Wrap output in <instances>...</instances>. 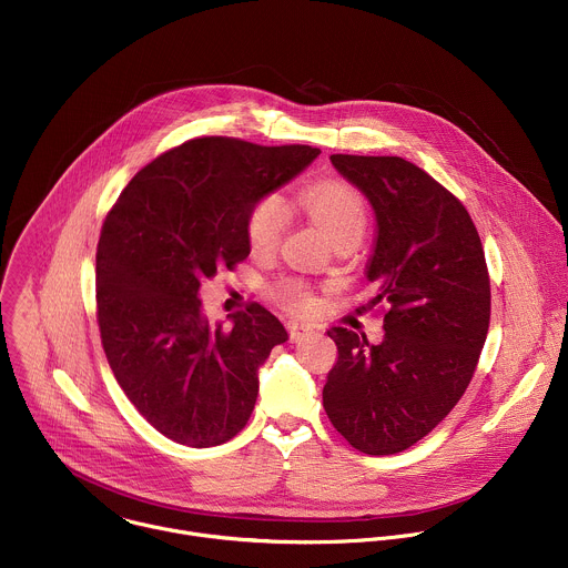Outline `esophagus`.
<instances>
[{"label":"esophagus","mask_w":568,"mask_h":568,"mask_svg":"<svg viewBox=\"0 0 568 568\" xmlns=\"http://www.w3.org/2000/svg\"><path fill=\"white\" fill-rule=\"evenodd\" d=\"M313 333V326L306 322H288V335L291 342H302L304 337H308Z\"/></svg>","instance_id":"1"}]
</instances>
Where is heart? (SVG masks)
I'll use <instances>...</instances> for the list:
<instances>
[{
  "mask_svg": "<svg viewBox=\"0 0 568 568\" xmlns=\"http://www.w3.org/2000/svg\"><path fill=\"white\" fill-rule=\"evenodd\" d=\"M300 206L326 233L331 242L346 235H362L366 226V204L355 186L342 180H320L300 189ZM286 206L277 195L257 200L248 213V244L255 253L273 251L286 231ZM280 297L295 311L311 306V297L300 282H286Z\"/></svg>",
  "mask_w": 568,
  "mask_h": 568,
  "instance_id": "b5f03b06",
  "label": "heart"
}]
</instances>
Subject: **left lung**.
<instances>
[{"label":"left lung","mask_w":568,"mask_h":568,"mask_svg":"<svg viewBox=\"0 0 568 568\" xmlns=\"http://www.w3.org/2000/svg\"><path fill=\"white\" fill-rule=\"evenodd\" d=\"M371 202L377 237L366 266L384 304V337L335 326L322 399L331 424L366 455H393L428 435L464 395L490 320L477 229L442 184L402 158L331 155Z\"/></svg>","instance_id":"1"}]
</instances>
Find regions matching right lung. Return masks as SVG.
<instances>
[{
	"label": "right lung",
	"mask_w": 568,
	"mask_h": 568,
	"mask_svg": "<svg viewBox=\"0 0 568 568\" xmlns=\"http://www.w3.org/2000/svg\"><path fill=\"white\" fill-rule=\"evenodd\" d=\"M311 146L191 140L144 166L104 220L98 322L106 359L133 406L169 439L209 448L248 422L260 366L284 324L260 304L209 324L200 288L251 253L253 204L297 178Z\"/></svg>",
	"instance_id": "1"
}]
</instances>
